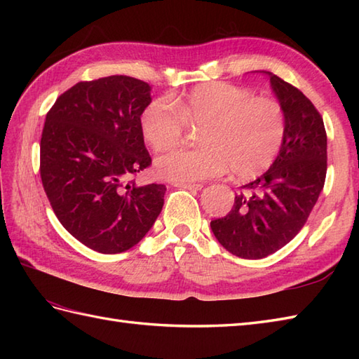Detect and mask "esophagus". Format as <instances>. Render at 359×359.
Returning <instances> with one entry per match:
<instances>
[{
  "label": "esophagus",
  "mask_w": 359,
  "mask_h": 359,
  "mask_svg": "<svg viewBox=\"0 0 359 359\" xmlns=\"http://www.w3.org/2000/svg\"><path fill=\"white\" fill-rule=\"evenodd\" d=\"M174 185L182 189H188V191H201L203 188L202 184H174Z\"/></svg>",
  "instance_id": "34e87169"
}]
</instances>
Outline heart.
Returning a JSON list of instances; mask_svg holds the SVG:
<instances>
[{"label": "heart", "mask_w": 359, "mask_h": 359, "mask_svg": "<svg viewBox=\"0 0 359 359\" xmlns=\"http://www.w3.org/2000/svg\"><path fill=\"white\" fill-rule=\"evenodd\" d=\"M139 123L143 140L156 151L177 144L187 126H201V147L171 149L156 158L158 177L174 184L217 177L230 168L236 179L257 177L276 160L287 134L278 100L222 81L203 83L170 102L156 98L144 106Z\"/></svg>", "instance_id": "1"}]
</instances>
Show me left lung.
<instances>
[{
	"instance_id": "8db88e82",
	"label": "left lung",
	"mask_w": 359,
	"mask_h": 359,
	"mask_svg": "<svg viewBox=\"0 0 359 359\" xmlns=\"http://www.w3.org/2000/svg\"><path fill=\"white\" fill-rule=\"evenodd\" d=\"M285 111L287 134L279 154L261 177L242 187L225 217L211 230L225 250L242 259L276 253L306 225L327 172V134L321 114L299 89L269 72Z\"/></svg>"
}]
</instances>
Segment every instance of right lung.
<instances>
[{
    "label": "right lung",
    "mask_w": 359,
    "mask_h": 359,
    "mask_svg": "<svg viewBox=\"0 0 359 359\" xmlns=\"http://www.w3.org/2000/svg\"><path fill=\"white\" fill-rule=\"evenodd\" d=\"M148 83L126 75L80 81L57 98L40 143V174L50 207L83 245L116 255L139 243L163 207L165 185L137 187L151 165L140 114Z\"/></svg>",
    "instance_id": "obj_1"
}]
</instances>
